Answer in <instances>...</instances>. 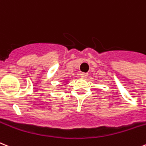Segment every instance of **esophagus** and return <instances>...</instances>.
<instances>
[{
    "label": "esophagus",
    "instance_id": "34e87169",
    "mask_svg": "<svg viewBox=\"0 0 146 146\" xmlns=\"http://www.w3.org/2000/svg\"><path fill=\"white\" fill-rule=\"evenodd\" d=\"M88 74L87 73H82L81 74H80V76H81V78H82V79H86L88 77Z\"/></svg>",
    "mask_w": 146,
    "mask_h": 146
}]
</instances>
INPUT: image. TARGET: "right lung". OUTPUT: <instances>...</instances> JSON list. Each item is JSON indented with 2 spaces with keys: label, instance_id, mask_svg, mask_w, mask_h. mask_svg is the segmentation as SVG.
I'll list each match as a JSON object with an SVG mask.
<instances>
[{
  "label": "right lung",
  "instance_id": "add662e5",
  "mask_svg": "<svg viewBox=\"0 0 146 146\" xmlns=\"http://www.w3.org/2000/svg\"><path fill=\"white\" fill-rule=\"evenodd\" d=\"M69 82V80L68 79H66L65 81H64V82L62 83V85H67V83H68Z\"/></svg>",
  "mask_w": 146,
  "mask_h": 146
}]
</instances>
